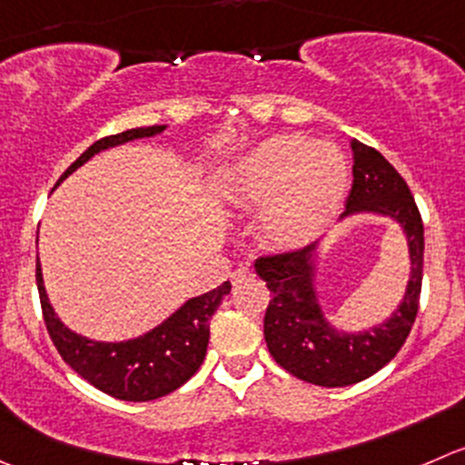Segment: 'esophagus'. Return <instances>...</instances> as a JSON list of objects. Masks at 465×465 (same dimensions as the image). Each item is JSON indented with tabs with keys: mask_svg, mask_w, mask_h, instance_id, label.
Masks as SVG:
<instances>
[{
	"mask_svg": "<svg viewBox=\"0 0 465 465\" xmlns=\"http://www.w3.org/2000/svg\"><path fill=\"white\" fill-rule=\"evenodd\" d=\"M252 277V268H247V265H241V268H236L232 272V282L233 283H241L245 282V279Z\"/></svg>",
	"mask_w": 465,
	"mask_h": 465,
	"instance_id": "esophagus-1",
	"label": "esophagus"
}]
</instances>
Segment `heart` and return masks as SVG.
I'll list each match as a JSON object with an SVG mask.
<instances>
[{
	"label": "heart",
	"instance_id": "1",
	"mask_svg": "<svg viewBox=\"0 0 465 465\" xmlns=\"http://www.w3.org/2000/svg\"><path fill=\"white\" fill-rule=\"evenodd\" d=\"M347 183V163L327 143L279 136L261 143L233 170V195L261 209L263 233L277 245H304L336 218Z\"/></svg>",
	"mask_w": 465,
	"mask_h": 465
}]
</instances>
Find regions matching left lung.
I'll use <instances>...</instances> for the list:
<instances>
[{"label":"left lung","instance_id":"8db88e82","mask_svg":"<svg viewBox=\"0 0 465 465\" xmlns=\"http://www.w3.org/2000/svg\"><path fill=\"white\" fill-rule=\"evenodd\" d=\"M350 150L354 165L345 215L357 211L393 215L409 238L411 279L393 318L361 333H338L322 318L311 286L313 242L297 250L263 254L254 261L256 274L272 292L263 318L270 354L292 377L327 389L368 380L402 350L416 322L422 288L425 229L407 182L375 147L352 138Z\"/></svg>","mask_w":465,"mask_h":465}]
</instances>
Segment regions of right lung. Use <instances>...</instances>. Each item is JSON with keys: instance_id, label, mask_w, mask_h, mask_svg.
<instances>
[{"instance_id": "right-lung-1", "label": "right lung", "mask_w": 465, "mask_h": 465, "mask_svg": "<svg viewBox=\"0 0 465 465\" xmlns=\"http://www.w3.org/2000/svg\"><path fill=\"white\" fill-rule=\"evenodd\" d=\"M163 129L165 127H138L93 143L63 173L58 182L74 173L99 150L134 141V138L154 136ZM35 283H38L45 327H47L49 338L63 361L94 389L115 400H127V402H150V400L163 398L186 384L200 371L206 357V345H209V320L218 311L223 297L232 291V283L224 282L223 286L213 288L204 295L193 297L173 318H168L163 324L136 341L93 342L72 333L54 315L47 295H45L38 259H35Z\"/></svg>"}]
</instances>
